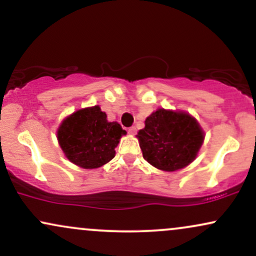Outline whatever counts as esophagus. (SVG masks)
Listing matches in <instances>:
<instances>
[{"label":"esophagus","mask_w":256,"mask_h":256,"mask_svg":"<svg viewBox=\"0 0 256 256\" xmlns=\"http://www.w3.org/2000/svg\"><path fill=\"white\" fill-rule=\"evenodd\" d=\"M136 132H137V130H136V128H134V126H132V128H128V134H136Z\"/></svg>","instance_id":"obj_1"}]
</instances>
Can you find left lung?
Wrapping results in <instances>:
<instances>
[{"label":"left lung","instance_id":"8db88e82","mask_svg":"<svg viewBox=\"0 0 256 256\" xmlns=\"http://www.w3.org/2000/svg\"><path fill=\"white\" fill-rule=\"evenodd\" d=\"M143 158L162 171H177L192 162L204 142V131L184 112L158 110L137 134Z\"/></svg>","mask_w":256,"mask_h":256}]
</instances>
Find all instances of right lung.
Returning a JSON list of instances; mask_svg holds the SVG:
<instances>
[{"instance_id":"obj_1","label":"right lung","mask_w":256,"mask_h":256,"mask_svg":"<svg viewBox=\"0 0 256 256\" xmlns=\"http://www.w3.org/2000/svg\"><path fill=\"white\" fill-rule=\"evenodd\" d=\"M118 122H110L98 106L77 110L58 130V140L66 158L83 168H98L116 155L120 137Z\"/></svg>"}]
</instances>
